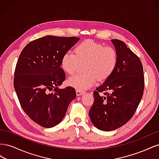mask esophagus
<instances>
[{"label":"esophagus","instance_id":"1","mask_svg":"<svg viewBox=\"0 0 159 159\" xmlns=\"http://www.w3.org/2000/svg\"><path fill=\"white\" fill-rule=\"evenodd\" d=\"M84 94V92L83 91H79V90H76V95L78 96H80V95H81Z\"/></svg>","mask_w":159,"mask_h":159}]
</instances>
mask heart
I'll return each instance as SVG.
<instances>
[{
    "mask_svg": "<svg viewBox=\"0 0 159 159\" xmlns=\"http://www.w3.org/2000/svg\"><path fill=\"white\" fill-rule=\"evenodd\" d=\"M75 55L66 52L61 60V66L67 74H74L80 63L85 62L84 74L70 77L68 84L79 91H84L93 86L96 78L105 80L112 74L117 64V54L113 48L95 42L85 40L75 48Z\"/></svg>",
    "mask_w": 159,
    "mask_h": 159,
    "instance_id": "obj_1",
    "label": "heart"
}]
</instances>
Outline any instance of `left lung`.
<instances>
[{
  "mask_svg": "<svg viewBox=\"0 0 159 159\" xmlns=\"http://www.w3.org/2000/svg\"><path fill=\"white\" fill-rule=\"evenodd\" d=\"M117 54L115 70L93 92L94 103L89 115L93 125L111 131L127 123L135 113L143 97V68L139 57L123 41L111 40ZM104 92L101 96L99 93Z\"/></svg>",
  "mask_w": 159,
  "mask_h": 159,
  "instance_id": "1",
  "label": "left lung"
}]
</instances>
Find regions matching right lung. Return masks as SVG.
I'll list each match as a JSON object with an SVG mask.
<instances>
[{
	"label": "right lung",
	"instance_id": "add662e5",
	"mask_svg": "<svg viewBox=\"0 0 159 159\" xmlns=\"http://www.w3.org/2000/svg\"><path fill=\"white\" fill-rule=\"evenodd\" d=\"M80 39L46 36L28 44L19 56L14 89L25 112L43 127L59 124L76 97L74 88L60 89L58 86L66 80L60 67L61 57Z\"/></svg>",
	"mask_w": 159,
	"mask_h": 159
}]
</instances>
